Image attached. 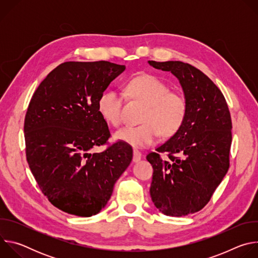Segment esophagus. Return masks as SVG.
<instances>
[{"mask_svg": "<svg viewBox=\"0 0 258 258\" xmlns=\"http://www.w3.org/2000/svg\"><path fill=\"white\" fill-rule=\"evenodd\" d=\"M134 157H133V161L135 162V163H137V162H139L140 160H141V158H142V153L140 152V151H138L137 149H135L134 150Z\"/></svg>", "mask_w": 258, "mask_h": 258, "instance_id": "34e87169", "label": "esophagus"}]
</instances>
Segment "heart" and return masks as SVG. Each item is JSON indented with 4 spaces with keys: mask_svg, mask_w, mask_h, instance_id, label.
I'll return each mask as SVG.
<instances>
[{
    "mask_svg": "<svg viewBox=\"0 0 258 258\" xmlns=\"http://www.w3.org/2000/svg\"><path fill=\"white\" fill-rule=\"evenodd\" d=\"M127 94L147 105L143 122L138 126L127 125L115 133V139L143 148L155 144L160 136L173 135L182 124L187 114V100L179 93L169 92L168 86L151 75L133 79L126 86ZM123 96L117 91H107L99 99L98 107L103 118L111 125L121 123Z\"/></svg>",
    "mask_w": 258,
    "mask_h": 258,
    "instance_id": "b5f03b06",
    "label": "heart"
}]
</instances>
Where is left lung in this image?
<instances>
[{"label":"left lung","mask_w":258,"mask_h":258,"mask_svg":"<svg viewBox=\"0 0 258 258\" xmlns=\"http://www.w3.org/2000/svg\"><path fill=\"white\" fill-rule=\"evenodd\" d=\"M149 65L169 71L187 100L181 126L164 144L147 155L153 167L151 199L165 215L183 216L201 210L229 169L232 120L223 93L196 67L180 61ZM166 152L169 160L162 161Z\"/></svg>","instance_id":"obj_1"}]
</instances>
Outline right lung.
I'll use <instances>...</instances> for the list:
<instances>
[{"mask_svg": "<svg viewBox=\"0 0 258 258\" xmlns=\"http://www.w3.org/2000/svg\"><path fill=\"white\" fill-rule=\"evenodd\" d=\"M124 65L65 62L34 92L24 120L26 159L40 189L58 209L89 217L99 213L133 159L117 142L92 153L110 137L99 99Z\"/></svg>", "mask_w": 258, "mask_h": 258, "instance_id": "add662e5", "label": "right lung"}]
</instances>
